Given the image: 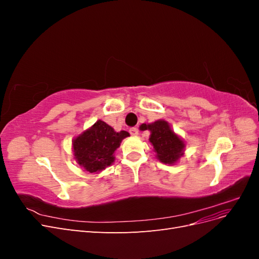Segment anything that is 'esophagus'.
<instances>
[{
    "mask_svg": "<svg viewBox=\"0 0 259 259\" xmlns=\"http://www.w3.org/2000/svg\"><path fill=\"white\" fill-rule=\"evenodd\" d=\"M130 133H131L132 136H137L139 132H138V128H137V127H132V128L130 130Z\"/></svg>",
    "mask_w": 259,
    "mask_h": 259,
    "instance_id": "esophagus-1",
    "label": "esophagus"
}]
</instances>
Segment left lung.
Returning a JSON list of instances; mask_svg holds the SVG:
<instances>
[{
    "label": "left lung",
    "instance_id": "left-lung-1",
    "mask_svg": "<svg viewBox=\"0 0 259 259\" xmlns=\"http://www.w3.org/2000/svg\"><path fill=\"white\" fill-rule=\"evenodd\" d=\"M142 127L143 131H150L149 142L153 146L156 159L160 162L174 165L185 154L186 143L171 130L167 121L158 120L153 123H145Z\"/></svg>",
    "mask_w": 259,
    "mask_h": 259
}]
</instances>
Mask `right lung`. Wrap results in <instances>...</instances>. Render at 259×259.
<instances>
[{"label":"right lung","instance_id":"1","mask_svg":"<svg viewBox=\"0 0 259 259\" xmlns=\"http://www.w3.org/2000/svg\"><path fill=\"white\" fill-rule=\"evenodd\" d=\"M128 136L126 131L115 132L110 125L98 120L72 140L74 160L83 170L98 174L114 162L115 150Z\"/></svg>","mask_w":259,"mask_h":259}]
</instances>
